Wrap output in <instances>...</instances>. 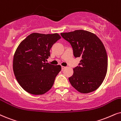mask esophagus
Wrapping results in <instances>:
<instances>
[{"label": "esophagus", "mask_w": 121, "mask_h": 121, "mask_svg": "<svg viewBox=\"0 0 121 121\" xmlns=\"http://www.w3.org/2000/svg\"><path fill=\"white\" fill-rule=\"evenodd\" d=\"M65 68H66L65 66H61V70H64V69H65Z\"/></svg>", "instance_id": "esophagus-1"}]
</instances>
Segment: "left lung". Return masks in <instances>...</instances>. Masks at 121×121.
<instances>
[{"label":"left lung","instance_id":"obj_1","mask_svg":"<svg viewBox=\"0 0 121 121\" xmlns=\"http://www.w3.org/2000/svg\"><path fill=\"white\" fill-rule=\"evenodd\" d=\"M71 45L75 57H81L78 66L69 80L72 86L82 93L95 91L103 82L108 68L106 50L94 33L84 30L61 33Z\"/></svg>","mask_w":121,"mask_h":121}]
</instances>
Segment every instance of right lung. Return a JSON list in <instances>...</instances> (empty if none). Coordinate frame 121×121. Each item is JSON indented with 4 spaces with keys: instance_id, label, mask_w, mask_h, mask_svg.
<instances>
[{
    "instance_id": "obj_1",
    "label": "right lung",
    "mask_w": 121,
    "mask_h": 121,
    "mask_svg": "<svg viewBox=\"0 0 121 121\" xmlns=\"http://www.w3.org/2000/svg\"><path fill=\"white\" fill-rule=\"evenodd\" d=\"M60 39L57 33H33L18 46L14 55L13 71L18 83L28 93L41 95L52 86L61 67L46 61L52 45Z\"/></svg>"
}]
</instances>
